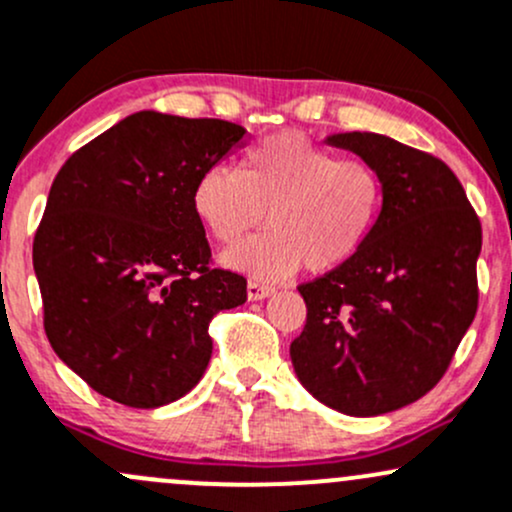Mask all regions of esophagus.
Listing matches in <instances>:
<instances>
[{"label":"esophagus","mask_w":512,"mask_h":512,"mask_svg":"<svg viewBox=\"0 0 512 512\" xmlns=\"http://www.w3.org/2000/svg\"><path fill=\"white\" fill-rule=\"evenodd\" d=\"M274 294V286H267V284H260V282H250L247 284V299L250 301H262L267 299V296Z\"/></svg>","instance_id":"1"}]
</instances>
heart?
Here are the masks:
<instances>
[{"mask_svg":"<svg viewBox=\"0 0 512 512\" xmlns=\"http://www.w3.org/2000/svg\"><path fill=\"white\" fill-rule=\"evenodd\" d=\"M192 206L223 245L240 243L265 218L267 233L228 250L223 265L277 282L303 265L325 274L355 260L379 223L384 182L369 162L277 133L252 145L238 170L201 172Z\"/></svg>","mask_w":512,"mask_h":512,"instance_id":"obj_1","label":"heart"}]
</instances>
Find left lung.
Returning <instances> with one entry per match:
<instances>
[{"mask_svg":"<svg viewBox=\"0 0 512 512\" xmlns=\"http://www.w3.org/2000/svg\"><path fill=\"white\" fill-rule=\"evenodd\" d=\"M325 143L376 167L384 206L355 260L299 286L308 313L291 364L320 403L369 418L418 401L447 372L479 306L481 223L435 155L379 133Z\"/></svg>","mask_w":512,"mask_h":512,"instance_id":"8db88e82","label":"left lung"}]
</instances>
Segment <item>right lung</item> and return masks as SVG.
I'll list each match as a JSON object with an SVG mask.
<instances>
[{"instance_id": "right-lung-1", "label": "right lung", "mask_w": 512, "mask_h": 512, "mask_svg": "<svg viewBox=\"0 0 512 512\" xmlns=\"http://www.w3.org/2000/svg\"><path fill=\"white\" fill-rule=\"evenodd\" d=\"M221 119L138 111L60 167L33 238L46 335L94 391L160 408L209 367V323L247 299V282L211 269L192 192L243 145Z\"/></svg>"}]
</instances>
